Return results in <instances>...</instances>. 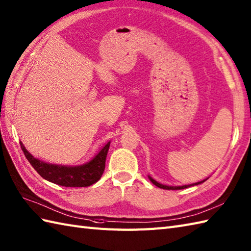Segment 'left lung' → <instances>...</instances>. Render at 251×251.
<instances>
[{
	"instance_id": "1",
	"label": "left lung",
	"mask_w": 251,
	"mask_h": 251,
	"mask_svg": "<svg viewBox=\"0 0 251 251\" xmlns=\"http://www.w3.org/2000/svg\"><path fill=\"white\" fill-rule=\"evenodd\" d=\"M149 178H150L151 182H152L155 186H157V187H159V188H162V189H168V190H170V189H171V190H178V189H185V188L191 187V186H196V185H199V184L204 183L205 180H206L208 177H206L205 179L201 180V182H197V183H194V184H188V185H183V186H168V185H164V184H160V183H158V182H157V180H155L152 176H149Z\"/></svg>"
}]
</instances>
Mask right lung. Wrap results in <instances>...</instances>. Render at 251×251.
Instances as JSON below:
<instances>
[{"instance_id": "obj_1", "label": "right lung", "mask_w": 251, "mask_h": 251, "mask_svg": "<svg viewBox=\"0 0 251 251\" xmlns=\"http://www.w3.org/2000/svg\"><path fill=\"white\" fill-rule=\"evenodd\" d=\"M20 145L27 160L43 178L65 187H87L98 182L102 176L110 141L91 160L79 166L55 165L42 161L27 152L22 142Z\"/></svg>"}]
</instances>
